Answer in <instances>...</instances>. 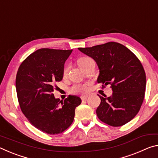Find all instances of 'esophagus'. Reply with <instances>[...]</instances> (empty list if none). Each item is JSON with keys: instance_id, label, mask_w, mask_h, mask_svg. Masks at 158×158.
<instances>
[{"instance_id": "1", "label": "esophagus", "mask_w": 158, "mask_h": 158, "mask_svg": "<svg viewBox=\"0 0 158 158\" xmlns=\"http://www.w3.org/2000/svg\"><path fill=\"white\" fill-rule=\"evenodd\" d=\"M88 97H89V96H88V95H81V99L82 100H86Z\"/></svg>"}]
</instances>
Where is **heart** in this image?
<instances>
[{
    "label": "heart",
    "mask_w": 158,
    "mask_h": 158,
    "mask_svg": "<svg viewBox=\"0 0 158 158\" xmlns=\"http://www.w3.org/2000/svg\"><path fill=\"white\" fill-rule=\"evenodd\" d=\"M93 60L92 58L89 57H82L79 58L78 60V64L80 66V68L83 69L85 68V66L89 65L90 63L93 62ZM69 66L67 65L65 66V68L63 69V76H66L68 73ZM88 90H89V84L88 83H85V84H77L73 85L71 87L70 91L71 93H74V94H84Z\"/></svg>",
    "instance_id": "heart-1"
}]
</instances>
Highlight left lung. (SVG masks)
Instances as JSON below:
<instances>
[{
    "instance_id": "8db88e82",
    "label": "left lung",
    "mask_w": 158,
    "mask_h": 158,
    "mask_svg": "<svg viewBox=\"0 0 158 158\" xmlns=\"http://www.w3.org/2000/svg\"><path fill=\"white\" fill-rule=\"evenodd\" d=\"M78 49L97 63L98 82L102 87L111 85L113 90L110 97L99 95L98 118L114 127L126 124L138 114L145 95L146 73L140 60L126 47L114 42Z\"/></svg>"
}]
</instances>
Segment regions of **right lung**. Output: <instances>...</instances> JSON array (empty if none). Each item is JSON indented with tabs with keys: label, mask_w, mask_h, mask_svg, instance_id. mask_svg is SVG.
I'll list each match as a JSON object with an SVG mask.
<instances>
[{
	"label": "right lung",
	"mask_w": 158,
	"mask_h": 158,
	"mask_svg": "<svg viewBox=\"0 0 158 158\" xmlns=\"http://www.w3.org/2000/svg\"><path fill=\"white\" fill-rule=\"evenodd\" d=\"M73 50L40 49L32 53L19 68L16 89L21 111L37 129L50 135L65 131L73 123L78 96L56 99L53 84L63 77L64 64Z\"/></svg>",
	"instance_id": "right-lung-1"
}]
</instances>
